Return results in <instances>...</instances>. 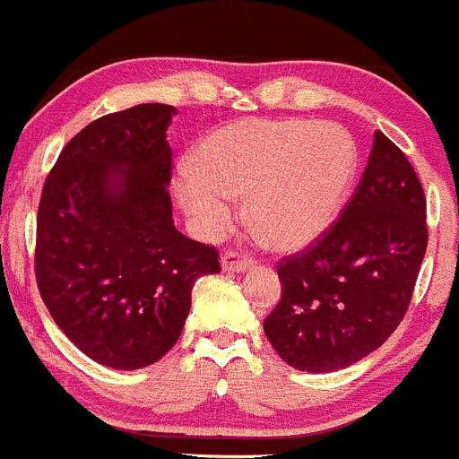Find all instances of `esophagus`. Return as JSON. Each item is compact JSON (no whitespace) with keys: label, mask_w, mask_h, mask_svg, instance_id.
Returning a JSON list of instances; mask_svg holds the SVG:
<instances>
[{"label":"esophagus","mask_w":459,"mask_h":459,"mask_svg":"<svg viewBox=\"0 0 459 459\" xmlns=\"http://www.w3.org/2000/svg\"><path fill=\"white\" fill-rule=\"evenodd\" d=\"M221 264H223L225 271H231V273H240V271L254 267V260L247 258V255L238 254V251H228L221 258Z\"/></svg>","instance_id":"1"}]
</instances>
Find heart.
<instances>
[{
	"mask_svg": "<svg viewBox=\"0 0 459 459\" xmlns=\"http://www.w3.org/2000/svg\"><path fill=\"white\" fill-rule=\"evenodd\" d=\"M359 149L346 129L299 117H247L212 131L177 181V201L199 234L216 238L247 196L249 228L271 249L317 243L346 205Z\"/></svg>",
	"mask_w": 459,
	"mask_h": 459,
	"instance_id": "heart-1",
	"label": "heart"
}]
</instances>
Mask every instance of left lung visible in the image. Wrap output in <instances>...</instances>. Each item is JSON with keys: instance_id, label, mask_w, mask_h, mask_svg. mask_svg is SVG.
<instances>
[{"instance_id": "1", "label": "left lung", "mask_w": 459, "mask_h": 459, "mask_svg": "<svg viewBox=\"0 0 459 459\" xmlns=\"http://www.w3.org/2000/svg\"><path fill=\"white\" fill-rule=\"evenodd\" d=\"M427 201L405 152L374 133L339 221L278 263L282 298L264 334L290 368L334 372L381 348L405 317L427 251Z\"/></svg>"}]
</instances>
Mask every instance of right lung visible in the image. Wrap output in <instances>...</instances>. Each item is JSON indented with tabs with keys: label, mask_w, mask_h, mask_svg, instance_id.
<instances>
[{
	"label": "right lung",
	"mask_w": 459,
	"mask_h": 459,
	"mask_svg": "<svg viewBox=\"0 0 459 459\" xmlns=\"http://www.w3.org/2000/svg\"><path fill=\"white\" fill-rule=\"evenodd\" d=\"M175 113L149 102L98 117L61 151L41 192L39 293L74 346L113 369L160 361L196 280L221 271L214 247L172 223Z\"/></svg>",
	"instance_id": "right-lung-1"
}]
</instances>
